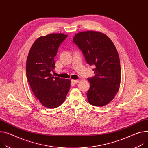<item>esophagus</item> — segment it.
Wrapping results in <instances>:
<instances>
[{
	"label": "esophagus",
	"mask_w": 148,
	"mask_h": 148,
	"mask_svg": "<svg viewBox=\"0 0 148 148\" xmlns=\"http://www.w3.org/2000/svg\"><path fill=\"white\" fill-rule=\"evenodd\" d=\"M79 82V80H72V82L73 84H76Z\"/></svg>",
	"instance_id": "34e87169"
}]
</instances>
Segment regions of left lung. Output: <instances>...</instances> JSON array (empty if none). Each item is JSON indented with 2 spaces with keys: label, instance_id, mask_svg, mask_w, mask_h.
<instances>
[{
  "label": "left lung",
  "instance_id": "left-lung-1",
  "mask_svg": "<svg viewBox=\"0 0 148 148\" xmlns=\"http://www.w3.org/2000/svg\"><path fill=\"white\" fill-rule=\"evenodd\" d=\"M73 42L81 50L86 63L95 67L94 76L88 78V102L98 107L108 104L120 84V63L115 45L104 34L94 31L76 34Z\"/></svg>",
  "mask_w": 148,
  "mask_h": 148
}]
</instances>
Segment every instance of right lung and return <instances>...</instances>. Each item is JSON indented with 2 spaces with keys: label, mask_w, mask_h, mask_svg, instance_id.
Instances as JSON below:
<instances>
[{
  "label": "right lung",
  "mask_w": 148,
  "mask_h": 148,
  "mask_svg": "<svg viewBox=\"0 0 148 148\" xmlns=\"http://www.w3.org/2000/svg\"><path fill=\"white\" fill-rule=\"evenodd\" d=\"M63 34H50L38 38L29 51L26 75L34 94L45 107L54 108L65 100L70 89L69 79L54 77V57L61 43L67 38Z\"/></svg>",
  "instance_id": "obj_1"
}]
</instances>
